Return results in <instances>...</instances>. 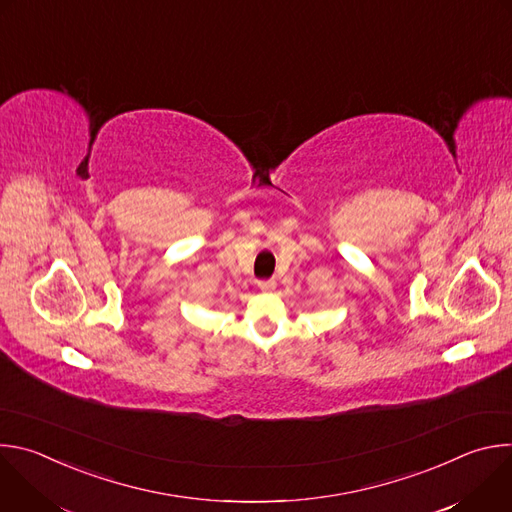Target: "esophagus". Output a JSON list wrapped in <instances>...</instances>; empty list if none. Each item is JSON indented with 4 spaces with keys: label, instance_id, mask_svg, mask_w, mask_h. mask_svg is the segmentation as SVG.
I'll return each mask as SVG.
<instances>
[{
    "label": "esophagus",
    "instance_id": "1",
    "mask_svg": "<svg viewBox=\"0 0 512 512\" xmlns=\"http://www.w3.org/2000/svg\"><path fill=\"white\" fill-rule=\"evenodd\" d=\"M257 285L261 291H273L277 283H275V279H261V281H257Z\"/></svg>",
    "mask_w": 512,
    "mask_h": 512
}]
</instances>
